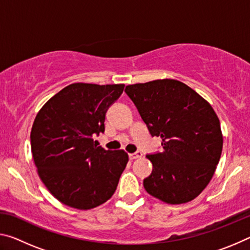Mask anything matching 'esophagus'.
Wrapping results in <instances>:
<instances>
[{
    "label": "esophagus",
    "instance_id": "34e87169",
    "mask_svg": "<svg viewBox=\"0 0 250 250\" xmlns=\"http://www.w3.org/2000/svg\"><path fill=\"white\" fill-rule=\"evenodd\" d=\"M141 156H142V152L141 151H137V152H134V153H130L129 154V158L131 160L139 159V158H141Z\"/></svg>",
    "mask_w": 250,
    "mask_h": 250
}]
</instances>
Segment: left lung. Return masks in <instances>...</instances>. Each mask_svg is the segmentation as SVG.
Segmentation results:
<instances>
[{
    "mask_svg": "<svg viewBox=\"0 0 250 250\" xmlns=\"http://www.w3.org/2000/svg\"><path fill=\"white\" fill-rule=\"evenodd\" d=\"M152 137H161L163 151L147 154L153 166L143 180L150 195L167 204H183L209 183L223 149L218 117L188 84L159 79L125 87Z\"/></svg>",
    "mask_w": 250,
    "mask_h": 250,
    "instance_id": "obj_1",
    "label": "left lung"
}]
</instances>
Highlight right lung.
I'll use <instances>...</instances> for the list:
<instances>
[{
	"label": "right lung",
	"instance_id": "add662e5",
	"mask_svg": "<svg viewBox=\"0 0 250 250\" xmlns=\"http://www.w3.org/2000/svg\"><path fill=\"white\" fill-rule=\"evenodd\" d=\"M124 89V83H71L37 113L33 159L41 180L62 204L90 209L115 193L129 156L97 146L92 137L104 132L105 112Z\"/></svg>",
	"mask_w": 250,
	"mask_h": 250
}]
</instances>
